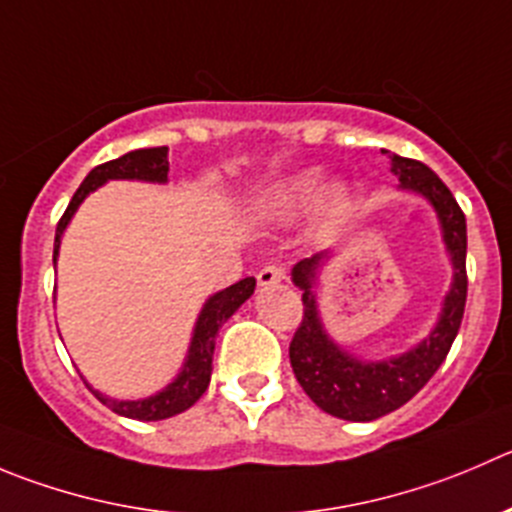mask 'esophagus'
I'll return each instance as SVG.
<instances>
[{
    "label": "esophagus",
    "instance_id": "esophagus-1",
    "mask_svg": "<svg viewBox=\"0 0 512 512\" xmlns=\"http://www.w3.org/2000/svg\"><path fill=\"white\" fill-rule=\"evenodd\" d=\"M284 279H286V271L281 269V266H264V269L259 271V276H256L261 289H269V286L281 284Z\"/></svg>",
    "mask_w": 512,
    "mask_h": 512
}]
</instances>
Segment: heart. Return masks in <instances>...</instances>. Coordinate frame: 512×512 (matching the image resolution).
Listing matches in <instances>:
<instances>
[{
	"mask_svg": "<svg viewBox=\"0 0 512 512\" xmlns=\"http://www.w3.org/2000/svg\"><path fill=\"white\" fill-rule=\"evenodd\" d=\"M321 173L316 168L299 170L276 180L261 196L256 213L261 221L284 223L311 206V228L329 231L349 211V188L344 183H329L321 188Z\"/></svg>",
	"mask_w": 512,
	"mask_h": 512,
	"instance_id": "heart-1",
	"label": "heart"
}]
</instances>
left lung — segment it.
<instances>
[{
  "label": "left lung",
  "mask_w": 512,
  "mask_h": 512,
  "mask_svg": "<svg viewBox=\"0 0 512 512\" xmlns=\"http://www.w3.org/2000/svg\"><path fill=\"white\" fill-rule=\"evenodd\" d=\"M392 163V173L399 178V188L425 198L437 213L442 231V243L450 256L452 281L450 291L442 299L435 326L422 342L402 354L382 359H364L334 342L321 321L316 281L321 266L329 261V251L314 253L311 259H301L291 269V281L304 294V319L296 329L289 347L291 367L296 379L309 394L316 407L349 422H372L410 402L432 374L440 369L460 332L467 299V226L465 213L452 198L450 188L420 160L402 158L382 150Z\"/></svg>",
  "instance_id": "left-lung-1"
}]
</instances>
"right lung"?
<instances>
[{
    "label": "right lung",
    "mask_w": 512,
    "mask_h": 512,
    "mask_svg": "<svg viewBox=\"0 0 512 512\" xmlns=\"http://www.w3.org/2000/svg\"><path fill=\"white\" fill-rule=\"evenodd\" d=\"M168 148H140L133 153H125L120 158L110 160V163H102L97 168H92L87 173V178L82 180V186L77 188V193L72 196L70 206H67L65 216L57 223L55 233V253H52V261L57 266V256H60V243L62 233L70 226L72 216L77 213V208L82 206L87 196L92 191H97L100 186H105L107 180H145V183H168ZM253 289H256V279L246 276L238 284L228 286V289L216 291L213 296H208L206 304H203L201 314H198L196 326H193L191 347H188L186 362L180 367V372L175 374L173 382L165 384L160 392L150 394L143 399H115L107 397V394L97 392L90 384L87 387L95 392V397L100 399L102 405H107L118 415L130 417V420H143V422H158L168 420V417L180 415L186 412L188 407H193L201 399V394L206 392L208 384H211V372H213V349H216V337L218 329L241 309V304L246 299H251Z\"/></svg>",
    "instance_id": "obj_1"
}]
</instances>
